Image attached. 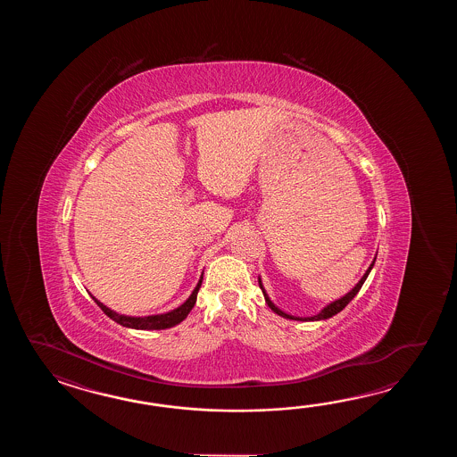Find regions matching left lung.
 I'll return each instance as SVG.
<instances>
[{"label":"left lung","mask_w":457,"mask_h":457,"mask_svg":"<svg viewBox=\"0 0 457 457\" xmlns=\"http://www.w3.org/2000/svg\"><path fill=\"white\" fill-rule=\"evenodd\" d=\"M378 256V254H376ZM374 262H376V258L372 260V262H370V268H368V271L364 272V276L361 278L360 282L351 289L348 294H345L343 297H340V299H337V301L330 302L327 307H323L317 315H313V317H294V315H291V313H286V312L281 311L279 307H276L274 305V302L270 299V295L266 294V291H264V287H262V278H258V282H260V287H262V295H264V301H266V303H268V307L271 309L274 313H278V315H281V317H284V319H289V320H301V321H317V320H327V319H331L333 315H337L338 312L343 311L348 303H350L353 299H354V295L360 292L361 287H362V284H364V281L368 279V276H370V270H372V266H374Z\"/></svg>","instance_id":"left-lung-1"}]
</instances>
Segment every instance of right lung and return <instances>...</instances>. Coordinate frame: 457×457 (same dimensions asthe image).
Returning <instances> with one entry per match:
<instances>
[{
	"label": "right lung",
	"instance_id": "obj_1",
	"mask_svg": "<svg viewBox=\"0 0 457 457\" xmlns=\"http://www.w3.org/2000/svg\"><path fill=\"white\" fill-rule=\"evenodd\" d=\"M201 284H203V276H201V279L197 282L195 291L191 292V295L187 297V301L183 302L179 307H176L175 311L158 313V315H148V317H130V315H124V313H117V312L111 311L109 307H106L103 302L97 301L96 297H93V299L99 305V309L104 312L111 320L117 321L119 325H122L126 328H134V330H165V328H171V327H175L178 323H181L187 317V313L193 311Z\"/></svg>",
	"mask_w": 457,
	"mask_h": 457
}]
</instances>
